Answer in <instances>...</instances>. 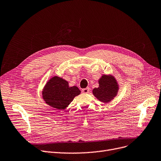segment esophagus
<instances>
[{
	"label": "esophagus",
	"instance_id": "34e87169",
	"mask_svg": "<svg viewBox=\"0 0 161 161\" xmlns=\"http://www.w3.org/2000/svg\"><path fill=\"white\" fill-rule=\"evenodd\" d=\"M89 87H87V88H86V89H83L82 90H81V92H83V93H84V94H87V93H88V92H89Z\"/></svg>",
	"mask_w": 161,
	"mask_h": 161
}]
</instances>
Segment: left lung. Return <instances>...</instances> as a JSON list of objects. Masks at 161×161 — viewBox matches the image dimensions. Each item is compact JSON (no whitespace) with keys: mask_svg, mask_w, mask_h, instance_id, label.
Here are the masks:
<instances>
[{"mask_svg":"<svg viewBox=\"0 0 161 161\" xmlns=\"http://www.w3.org/2000/svg\"><path fill=\"white\" fill-rule=\"evenodd\" d=\"M99 87L92 89L94 96L104 103H109L117 95L119 84L112 75H103L98 80Z\"/></svg>","mask_w":161,"mask_h":161,"instance_id":"1","label":"left lung"}]
</instances>
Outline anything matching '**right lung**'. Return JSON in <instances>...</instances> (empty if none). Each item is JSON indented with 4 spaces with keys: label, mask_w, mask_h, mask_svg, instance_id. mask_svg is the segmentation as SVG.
Masks as SVG:
<instances>
[{
    "label": "right lung",
    "mask_w": 161,
    "mask_h": 161,
    "mask_svg": "<svg viewBox=\"0 0 161 161\" xmlns=\"http://www.w3.org/2000/svg\"><path fill=\"white\" fill-rule=\"evenodd\" d=\"M80 92L78 87H70L65 80L54 76L46 83L42 91V97L49 106L57 109H64Z\"/></svg>",
    "instance_id": "add662e5"
}]
</instances>
